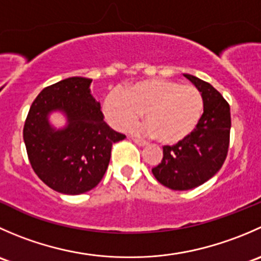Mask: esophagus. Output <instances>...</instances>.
I'll return each mask as SVG.
<instances>
[{
  "label": "esophagus",
  "mask_w": 261,
  "mask_h": 261,
  "mask_svg": "<svg viewBox=\"0 0 261 261\" xmlns=\"http://www.w3.org/2000/svg\"><path fill=\"white\" fill-rule=\"evenodd\" d=\"M131 140H133L134 143H135L136 145H139V146H145V145H146V143H145V141H143V140H139V139H135V138H133V139H131Z\"/></svg>",
  "instance_id": "obj_1"
}]
</instances>
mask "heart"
Instances as JSON below:
<instances>
[{
	"instance_id": "1",
	"label": "heart",
	"mask_w": 261,
	"mask_h": 261,
	"mask_svg": "<svg viewBox=\"0 0 261 261\" xmlns=\"http://www.w3.org/2000/svg\"><path fill=\"white\" fill-rule=\"evenodd\" d=\"M102 109L117 130H127L144 112L146 122L139 130L159 143L174 145L194 131L203 112V98L191 84L150 78L127 86L123 92H110Z\"/></svg>"
}]
</instances>
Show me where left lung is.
I'll return each instance as SVG.
<instances>
[{"instance_id":"1","label":"left lung","mask_w":261,"mask_h":261,"mask_svg":"<svg viewBox=\"0 0 261 261\" xmlns=\"http://www.w3.org/2000/svg\"><path fill=\"white\" fill-rule=\"evenodd\" d=\"M203 98V114L193 133L180 143L163 147V160L152 168L159 183L173 191H188L211 179L221 169L230 143V106L210 83L183 74Z\"/></svg>"}]
</instances>
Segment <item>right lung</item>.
<instances>
[{"instance_id": "obj_1", "label": "right lung", "mask_w": 261, "mask_h": 261, "mask_svg": "<svg viewBox=\"0 0 261 261\" xmlns=\"http://www.w3.org/2000/svg\"><path fill=\"white\" fill-rule=\"evenodd\" d=\"M92 80L70 77L46 87L33 102L23 126V141L34 172L54 191L82 194L101 181L112 144L125 135L103 120L101 103L91 93ZM59 112L66 126L58 129L49 115Z\"/></svg>"}]
</instances>
